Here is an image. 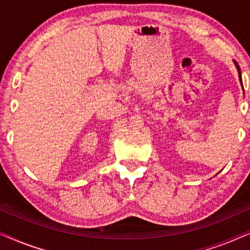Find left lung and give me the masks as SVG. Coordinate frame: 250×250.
Listing matches in <instances>:
<instances>
[{
	"mask_svg": "<svg viewBox=\"0 0 250 250\" xmlns=\"http://www.w3.org/2000/svg\"><path fill=\"white\" fill-rule=\"evenodd\" d=\"M233 63H234L235 68H237V70H238V75H239V80H240V83H241V86H242V79H241V71H240V68H239V65H238V63H237V62H235V61H233ZM242 88H244V87H242Z\"/></svg>",
	"mask_w": 250,
	"mask_h": 250,
	"instance_id": "left-lung-1",
	"label": "left lung"
}]
</instances>
